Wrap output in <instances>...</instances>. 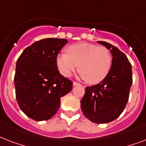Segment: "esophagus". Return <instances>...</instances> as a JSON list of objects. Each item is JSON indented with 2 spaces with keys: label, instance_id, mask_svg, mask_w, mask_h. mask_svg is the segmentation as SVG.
Returning <instances> with one entry per match:
<instances>
[{
  "label": "esophagus",
  "instance_id": "1",
  "mask_svg": "<svg viewBox=\"0 0 146 146\" xmlns=\"http://www.w3.org/2000/svg\"><path fill=\"white\" fill-rule=\"evenodd\" d=\"M73 86H78V85H80V83H78L77 82H73Z\"/></svg>",
  "mask_w": 146,
  "mask_h": 146
}]
</instances>
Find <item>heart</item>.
I'll use <instances>...</instances> for the list:
<instances>
[{
  "instance_id": "1",
  "label": "heart",
  "mask_w": 146,
  "mask_h": 146,
  "mask_svg": "<svg viewBox=\"0 0 146 146\" xmlns=\"http://www.w3.org/2000/svg\"><path fill=\"white\" fill-rule=\"evenodd\" d=\"M67 53L58 55L57 58V67L64 76H70L79 66L80 77L89 84H97L111 70L112 57L104 47L79 43L69 47Z\"/></svg>"
}]
</instances>
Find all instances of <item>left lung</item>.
Returning a JSON list of instances; mask_svg holds the SVG:
<instances>
[{"label":"left lung","mask_w":146,"mask_h":146,"mask_svg":"<svg viewBox=\"0 0 146 146\" xmlns=\"http://www.w3.org/2000/svg\"><path fill=\"white\" fill-rule=\"evenodd\" d=\"M113 56L108 74L98 84L87 86L80 101L82 113L92 122L106 123L121 114L129 99L133 84L132 66L127 56L106 42H98Z\"/></svg>","instance_id":"obj_1"}]
</instances>
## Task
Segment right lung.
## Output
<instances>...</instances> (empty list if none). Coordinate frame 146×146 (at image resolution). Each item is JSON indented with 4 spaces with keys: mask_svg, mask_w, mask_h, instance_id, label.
<instances>
[{
    "mask_svg": "<svg viewBox=\"0 0 146 146\" xmlns=\"http://www.w3.org/2000/svg\"><path fill=\"white\" fill-rule=\"evenodd\" d=\"M67 43L64 38H44L23 51L14 76L16 98L26 116L36 121L57 113L60 98L73 89V82L59 73L57 57Z\"/></svg>",
    "mask_w": 146,
    "mask_h": 146,
    "instance_id": "right-lung-1",
    "label": "right lung"
}]
</instances>
